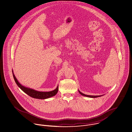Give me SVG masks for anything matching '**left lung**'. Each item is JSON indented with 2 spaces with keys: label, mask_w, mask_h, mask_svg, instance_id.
I'll return each mask as SVG.
<instances>
[{
  "label": "left lung",
  "mask_w": 132,
  "mask_h": 132,
  "mask_svg": "<svg viewBox=\"0 0 132 132\" xmlns=\"http://www.w3.org/2000/svg\"><path fill=\"white\" fill-rule=\"evenodd\" d=\"M79 93L82 96H86V97H90V98H97V97H100L101 96H90V95H85L83 93H82L81 92H80L79 90H78Z\"/></svg>",
  "instance_id": "obj_1"
}]
</instances>
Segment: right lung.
I'll return each instance as SVG.
<instances>
[{
  "instance_id": "obj_1",
  "label": "right lung",
  "mask_w": 132,
  "mask_h": 132,
  "mask_svg": "<svg viewBox=\"0 0 132 132\" xmlns=\"http://www.w3.org/2000/svg\"><path fill=\"white\" fill-rule=\"evenodd\" d=\"M12 72H13L12 71ZM14 78L15 79V82L18 85V86L20 88L24 93L27 94L28 95H29L30 97L36 98V99H47L50 97H52L53 96H54L56 95L58 91V86L57 88L54 89V90L51 91V92H39L35 90H34L33 89L29 88H26L23 86H22L17 80L16 78L15 77V75L13 72Z\"/></svg>"
}]
</instances>
